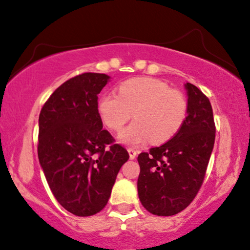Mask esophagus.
I'll return each mask as SVG.
<instances>
[{
  "label": "esophagus",
  "instance_id": "1",
  "mask_svg": "<svg viewBox=\"0 0 250 250\" xmlns=\"http://www.w3.org/2000/svg\"><path fill=\"white\" fill-rule=\"evenodd\" d=\"M128 152H129V158H130L131 160L135 159L136 155H137V153H138L135 148H132V147H128Z\"/></svg>",
  "mask_w": 250,
  "mask_h": 250
}]
</instances>
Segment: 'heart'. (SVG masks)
<instances>
[{
	"label": "heart",
	"mask_w": 250,
	"mask_h": 250,
	"mask_svg": "<svg viewBox=\"0 0 250 250\" xmlns=\"http://www.w3.org/2000/svg\"><path fill=\"white\" fill-rule=\"evenodd\" d=\"M118 91L103 94L97 111L104 125L113 131L122 130L134 112L136 121L120 135L125 144L139 145L148 139L153 144H161L174 137L184 125L188 99L161 80L132 78L122 82Z\"/></svg>",
	"instance_id": "heart-1"
}]
</instances>
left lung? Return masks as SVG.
<instances>
[{"label": "left lung", "mask_w": 250, "mask_h": 250, "mask_svg": "<svg viewBox=\"0 0 250 250\" xmlns=\"http://www.w3.org/2000/svg\"><path fill=\"white\" fill-rule=\"evenodd\" d=\"M188 115L177 134L138 155V197L153 215L171 216L197 197L215 143V121L207 96L186 83Z\"/></svg>", "instance_id": "obj_1"}]
</instances>
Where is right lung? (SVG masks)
<instances>
[{
    "instance_id": "1",
    "label": "right lung",
    "mask_w": 250,
    "mask_h": 250,
    "mask_svg": "<svg viewBox=\"0 0 250 250\" xmlns=\"http://www.w3.org/2000/svg\"><path fill=\"white\" fill-rule=\"evenodd\" d=\"M109 79L82 73L58 86L39 116L38 154L57 201L76 216L97 214L107 204L128 151L107 130L97 111Z\"/></svg>"
}]
</instances>
